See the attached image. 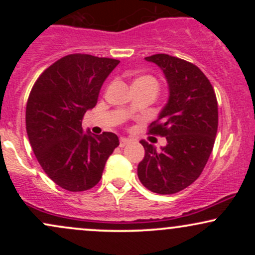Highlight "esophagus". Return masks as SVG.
Wrapping results in <instances>:
<instances>
[{
	"label": "esophagus",
	"instance_id": "1",
	"mask_svg": "<svg viewBox=\"0 0 255 255\" xmlns=\"http://www.w3.org/2000/svg\"><path fill=\"white\" fill-rule=\"evenodd\" d=\"M130 142V139H128V137H120V146L121 147H124V146H126L127 144H129Z\"/></svg>",
	"mask_w": 255,
	"mask_h": 255
}]
</instances>
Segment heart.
<instances>
[{"label": "heart", "instance_id": "1", "mask_svg": "<svg viewBox=\"0 0 255 255\" xmlns=\"http://www.w3.org/2000/svg\"><path fill=\"white\" fill-rule=\"evenodd\" d=\"M137 81H142V83H151V84H154V85H156V86H158L157 80L153 77H151V75H145V77L139 78L135 81V83H137Z\"/></svg>", "mask_w": 255, "mask_h": 255}]
</instances>
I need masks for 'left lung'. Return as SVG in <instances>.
<instances>
[{
    "mask_svg": "<svg viewBox=\"0 0 255 255\" xmlns=\"http://www.w3.org/2000/svg\"><path fill=\"white\" fill-rule=\"evenodd\" d=\"M146 60L158 64L169 84V101L159 118L148 126V134L165 136L158 151L141 140L145 157L137 176L148 191L174 194L194 182L203 172L218 128V103L206 75L195 64L166 54Z\"/></svg>",
    "mask_w": 255,
    "mask_h": 255,
    "instance_id": "8db88e82",
    "label": "left lung"
}]
</instances>
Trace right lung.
Wrapping results in <instances>:
<instances>
[{"label":"right lung","instance_id":"right-lung-1","mask_svg":"<svg viewBox=\"0 0 255 255\" xmlns=\"http://www.w3.org/2000/svg\"><path fill=\"white\" fill-rule=\"evenodd\" d=\"M119 60L87 54L67 55L44 71L26 105L28 140L44 172L69 192L91 189L120 145L111 131L85 134V113L96 107L99 91Z\"/></svg>","mask_w":255,"mask_h":255}]
</instances>
